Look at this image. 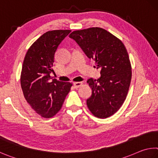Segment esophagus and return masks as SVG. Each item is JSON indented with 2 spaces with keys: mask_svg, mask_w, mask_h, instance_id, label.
Instances as JSON below:
<instances>
[{
  "mask_svg": "<svg viewBox=\"0 0 158 158\" xmlns=\"http://www.w3.org/2000/svg\"><path fill=\"white\" fill-rule=\"evenodd\" d=\"M73 85L75 88H79L81 85H83V82H74Z\"/></svg>",
  "mask_w": 158,
  "mask_h": 158,
  "instance_id": "esophagus-1",
  "label": "esophagus"
}]
</instances>
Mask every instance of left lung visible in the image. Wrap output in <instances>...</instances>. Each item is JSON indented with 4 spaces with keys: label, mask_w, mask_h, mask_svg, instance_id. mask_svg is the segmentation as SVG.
<instances>
[{
    "label": "left lung",
    "mask_w": 158,
    "mask_h": 158,
    "mask_svg": "<svg viewBox=\"0 0 158 158\" xmlns=\"http://www.w3.org/2000/svg\"><path fill=\"white\" fill-rule=\"evenodd\" d=\"M69 36L95 61L94 68L101 73L99 79L87 81L92 88L86 101L88 109L99 118L113 115L127 98L131 81V65L124 44L101 27L74 31Z\"/></svg>",
    "instance_id": "8db88e82"
}]
</instances>
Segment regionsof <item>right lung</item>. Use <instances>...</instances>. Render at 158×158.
I'll use <instances>...</instances> for the list:
<instances>
[{
	"label": "right lung",
	"instance_id": "right-lung-1",
	"mask_svg": "<svg viewBox=\"0 0 158 158\" xmlns=\"http://www.w3.org/2000/svg\"><path fill=\"white\" fill-rule=\"evenodd\" d=\"M71 30L48 31L31 45L23 64L21 85L31 108L44 118H50L61 110L73 84L52 80L50 74L59 45Z\"/></svg>",
	"mask_w": 158,
	"mask_h": 158
}]
</instances>
